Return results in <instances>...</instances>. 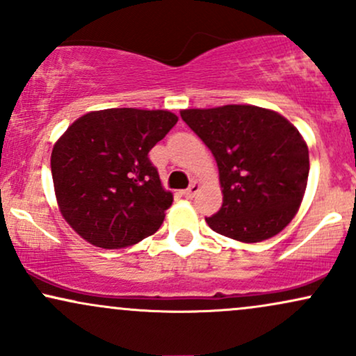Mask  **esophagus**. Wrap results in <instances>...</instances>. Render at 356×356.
Returning a JSON list of instances; mask_svg holds the SVG:
<instances>
[{
    "instance_id": "34e87169",
    "label": "esophagus",
    "mask_w": 356,
    "mask_h": 356,
    "mask_svg": "<svg viewBox=\"0 0 356 356\" xmlns=\"http://www.w3.org/2000/svg\"><path fill=\"white\" fill-rule=\"evenodd\" d=\"M197 191H199V184L197 182H192L189 187H187L186 191H184V195H186V197H194L195 194H197Z\"/></svg>"
}]
</instances>
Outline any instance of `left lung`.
I'll list each match as a JSON object with an SVG mask.
<instances>
[{
	"instance_id": "1",
	"label": "left lung",
	"mask_w": 356,
	"mask_h": 356,
	"mask_svg": "<svg viewBox=\"0 0 356 356\" xmlns=\"http://www.w3.org/2000/svg\"><path fill=\"white\" fill-rule=\"evenodd\" d=\"M182 120L209 147L219 167L222 207L212 231L259 243L291 222L309 172L308 145L283 115L254 105L187 108Z\"/></svg>"
}]
</instances>
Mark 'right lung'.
Wrapping results in <instances>:
<instances>
[{
    "mask_svg": "<svg viewBox=\"0 0 356 356\" xmlns=\"http://www.w3.org/2000/svg\"><path fill=\"white\" fill-rule=\"evenodd\" d=\"M177 120L169 110L107 108L68 127L53 147L51 175L61 216L76 234L120 249L162 226L174 197L149 152Z\"/></svg>",
    "mask_w": 356,
    "mask_h": 356,
    "instance_id": "right-lung-1",
    "label": "right lung"
}]
</instances>
